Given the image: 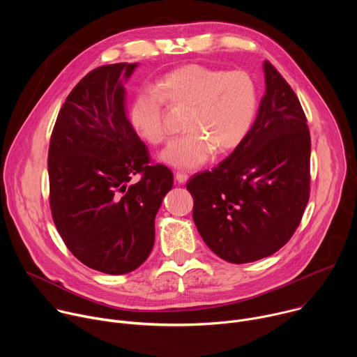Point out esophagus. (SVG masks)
Segmentation results:
<instances>
[{
    "label": "esophagus",
    "mask_w": 357,
    "mask_h": 357,
    "mask_svg": "<svg viewBox=\"0 0 357 357\" xmlns=\"http://www.w3.org/2000/svg\"><path fill=\"white\" fill-rule=\"evenodd\" d=\"M188 178H189V176H188L185 172H176V174H175V179H176L178 183H185V182L188 181Z\"/></svg>",
    "instance_id": "obj_1"
}]
</instances>
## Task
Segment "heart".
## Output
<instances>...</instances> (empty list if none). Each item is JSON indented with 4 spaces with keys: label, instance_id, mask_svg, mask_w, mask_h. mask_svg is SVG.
<instances>
[{
    "label": "heart",
    "instance_id": "1",
    "mask_svg": "<svg viewBox=\"0 0 357 357\" xmlns=\"http://www.w3.org/2000/svg\"><path fill=\"white\" fill-rule=\"evenodd\" d=\"M188 109L185 131L164 152L162 160L176 168L193 169L216 155L236 149L247 137L259 109V90L245 70H223L200 63L174 69L141 90L130 107L134 130L151 145L171 137L165 107Z\"/></svg>",
    "mask_w": 357,
    "mask_h": 357
}]
</instances>
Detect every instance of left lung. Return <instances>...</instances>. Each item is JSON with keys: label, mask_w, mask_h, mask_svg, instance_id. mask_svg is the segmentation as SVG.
<instances>
[{"label": "left lung", "mask_w": 357, "mask_h": 357, "mask_svg": "<svg viewBox=\"0 0 357 357\" xmlns=\"http://www.w3.org/2000/svg\"><path fill=\"white\" fill-rule=\"evenodd\" d=\"M266 94L244 141L212 171L193 175V222L218 256L233 264L268 257L289 241L311 190V134L299 100L264 63Z\"/></svg>", "instance_id": "8db88e82"}]
</instances>
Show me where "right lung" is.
Wrapping results in <instances>:
<instances>
[{
  "mask_svg": "<svg viewBox=\"0 0 357 357\" xmlns=\"http://www.w3.org/2000/svg\"><path fill=\"white\" fill-rule=\"evenodd\" d=\"M135 66L89 72L66 97L47 152L49 206L63 243L80 263L112 275L148 259L174 183L165 165L151 162L126 113L124 80Z\"/></svg>",
  "mask_w": 357,
  "mask_h": 357,
  "instance_id": "1",
  "label": "right lung"
}]
</instances>
